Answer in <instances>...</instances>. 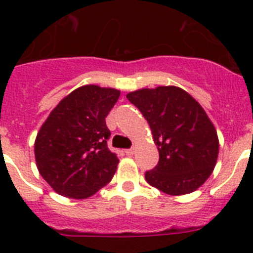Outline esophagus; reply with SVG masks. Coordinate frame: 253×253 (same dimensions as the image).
<instances>
[{
    "instance_id": "obj_1",
    "label": "esophagus",
    "mask_w": 253,
    "mask_h": 253,
    "mask_svg": "<svg viewBox=\"0 0 253 253\" xmlns=\"http://www.w3.org/2000/svg\"><path fill=\"white\" fill-rule=\"evenodd\" d=\"M125 154H126V156H133L134 154V148H130V149H125Z\"/></svg>"
}]
</instances>
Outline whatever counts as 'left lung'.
Instances as JSON below:
<instances>
[{"instance_id":"1","label":"left lung","mask_w":253,"mask_h":253,"mask_svg":"<svg viewBox=\"0 0 253 253\" xmlns=\"http://www.w3.org/2000/svg\"><path fill=\"white\" fill-rule=\"evenodd\" d=\"M126 99L147 119L160 152L157 166L146 172L147 182L176 196L202 186L215 166L219 140L200 104L176 86L142 88Z\"/></svg>"}]
</instances>
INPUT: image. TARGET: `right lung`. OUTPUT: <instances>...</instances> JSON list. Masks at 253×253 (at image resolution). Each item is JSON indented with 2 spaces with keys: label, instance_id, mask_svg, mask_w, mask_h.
<instances>
[{
  "label": "right lung",
  "instance_id": "right-lung-1",
  "mask_svg": "<svg viewBox=\"0 0 253 253\" xmlns=\"http://www.w3.org/2000/svg\"><path fill=\"white\" fill-rule=\"evenodd\" d=\"M120 96L115 88L78 87L51 111L35 139L40 175L59 195L86 199L113 178L118 156L107 148L105 118Z\"/></svg>",
  "mask_w": 253,
  "mask_h": 253
}]
</instances>
